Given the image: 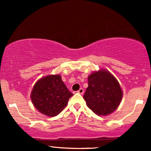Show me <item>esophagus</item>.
Returning a JSON list of instances; mask_svg holds the SVG:
<instances>
[{
	"instance_id": "obj_1",
	"label": "esophagus",
	"mask_w": 151,
	"mask_h": 151,
	"mask_svg": "<svg viewBox=\"0 0 151 151\" xmlns=\"http://www.w3.org/2000/svg\"><path fill=\"white\" fill-rule=\"evenodd\" d=\"M78 93H80V94H83L84 93V89L82 88H80L79 90L78 91H77Z\"/></svg>"
}]
</instances>
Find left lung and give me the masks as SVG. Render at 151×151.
Segmentation results:
<instances>
[{
    "instance_id": "left-lung-1",
    "label": "left lung",
    "mask_w": 151,
    "mask_h": 151,
    "mask_svg": "<svg viewBox=\"0 0 151 151\" xmlns=\"http://www.w3.org/2000/svg\"><path fill=\"white\" fill-rule=\"evenodd\" d=\"M83 98L96 114L107 115L118 107L122 91L114 76L109 71L100 70L88 77V87Z\"/></svg>"
}]
</instances>
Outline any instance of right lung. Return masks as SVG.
<instances>
[{
    "mask_svg": "<svg viewBox=\"0 0 151 151\" xmlns=\"http://www.w3.org/2000/svg\"><path fill=\"white\" fill-rule=\"evenodd\" d=\"M73 93L62 80L60 75H51L41 78L35 84L31 93L33 104L39 112L49 117L58 115Z\"/></svg>",
    "mask_w": 151,
    "mask_h": 151,
    "instance_id": "obj_1",
    "label": "right lung"
}]
</instances>
